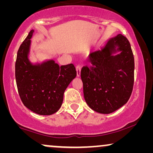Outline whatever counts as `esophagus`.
Listing matches in <instances>:
<instances>
[{"label": "esophagus", "instance_id": "obj_1", "mask_svg": "<svg viewBox=\"0 0 153 153\" xmlns=\"http://www.w3.org/2000/svg\"><path fill=\"white\" fill-rule=\"evenodd\" d=\"M76 69L77 76H80V75H81V66H80V65H77Z\"/></svg>", "mask_w": 153, "mask_h": 153}]
</instances>
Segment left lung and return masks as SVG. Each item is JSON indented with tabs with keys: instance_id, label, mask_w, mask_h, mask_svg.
<instances>
[{
	"instance_id": "left-lung-1",
	"label": "left lung",
	"mask_w": 153,
	"mask_h": 153,
	"mask_svg": "<svg viewBox=\"0 0 153 153\" xmlns=\"http://www.w3.org/2000/svg\"><path fill=\"white\" fill-rule=\"evenodd\" d=\"M118 51L121 53L112 55ZM89 61L91 66L81 71L85 102L96 112H114L127 103L133 90L134 58L130 43L118 34L102 50L90 54Z\"/></svg>"
}]
</instances>
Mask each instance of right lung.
Instances as JSON below:
<instances>
[{"mask_svg":"<svg viewBox=\"0 0 153 153\" xmlns=\"http://www.w3.org/2000/svg\"><path fill=\"white\" fill-rule=\"evenodd\" d=\"M33 32L30 31L18 50L16 82L24 106L35 114L48 116L60 108L64 92L76 77V71L72 63L59 66L52 60L42 64L31 63L28 56Z\"/></svg>","mask_w":153,"mask_h":153,"instance_id":"right-lung-1","label":"right lung"}]
</instances>
